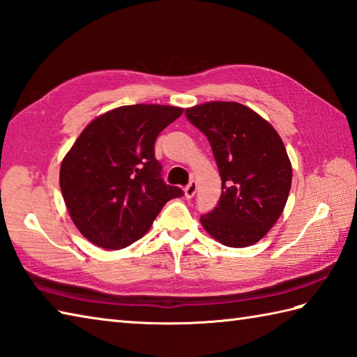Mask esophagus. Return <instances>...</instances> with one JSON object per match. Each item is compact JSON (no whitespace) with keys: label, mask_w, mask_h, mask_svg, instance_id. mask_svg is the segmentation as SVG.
<instances>
[{"label":"esophagus","mask_w":357,"mask_h":357,"mask_svg":"<svg viewBox=\"0 0 357 357\" xmlns=\"http://www.w3.org/2000/svg\"><path fill=\"white\" fill-rule=\"evenodd\" d=\"M184 192H185V198H193L195 193H197V183H195V181H190V183L185 185Z\"/></svg>","instance_id":"34e87169"}]
</instances>
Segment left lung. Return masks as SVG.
<instances>
[{
	"mask_svg": "<svg viewBox=\"0 0 357 357\" xmlns=\"http://www.w3.org/2000/svg\"><path fill=\"white\" fill-rule=\"evenodd\" d=\"M188 122L211 142L221 176V197L201 225L229 248L260 241L282 215L292 167L278 132L236 102H208L185 109Z\"/></svg>",
	"mask_w": 357,
	"mask_h": 357,
	"instance_id": "1",
	"label": "left lung"
}]
</instances>
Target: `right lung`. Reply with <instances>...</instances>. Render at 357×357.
Masks as SVG:
<instances>
[{
    "instance_id": "1",
    "label": "right lung",
    "mask_w": 357,
    "mask_h": 357,
    "mask_svg": "<svg viewBox=\"0 0 357 357\" xmlns=\"http://www.w3.org/2000/svg\"><path fill=\"white\" fill-rule=\"evenodd\" d=\"M183 114L169 105H128L94 119L61 162L60 188L91 243L122 249L141 238L179 187L165 184L155 142Z\"/></svg>"
}]
</instances>
